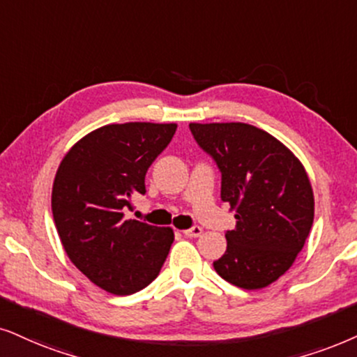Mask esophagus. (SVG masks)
<instances>
[{"instance_id": "esophagus-1", "label": "esophagus", "mask_w": 357, "mask_h": 357, "mask_svg": "<svg viewBox=\"0 0 357 357\" xmlns=\"http://www.w3.org/2000/svg\"><path fill=\"white\" fill-rule=\"evenodd\" d=\"M183 234L186 237H199L202 234V227H199V225H194V227L191 229H186V231H183Z\"/></svg>"}]
</instances>
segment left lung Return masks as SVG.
<instances>
[{
	"label": "left lung",
	"instance_id": "obj_1",
	"mask_svg": "<svg viewBox=\"0 0 357 357\" xmlns=\"http://www.w3.org/2000/svg\"><path fill=\"white\" fill-rule=\"evenodd\" d=\"M222 173L220 197L236 211L227 250L214 261L220 277L245 290L277 282L303 249L314 218V196L301 161L280 139L254 125L189 123Z\"/></svg>",
	"mask_w": 357,
	"mask_h": 357
}]
</instances>
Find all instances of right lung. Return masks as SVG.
I'll list each match as a JSON object with an SVG mask.
<instances>
[{"label": "right lung", "mask_w": 357, "mask_h": 357, "mask_svg": "<svg viewBox=\"0 0 357 357\" xmlns=\"http://www.w3.org/2000/svg\"><path fill=\"white\" fill-rule=\"evenodd\" d=\"M176 123L128 121L100 126L80 138L59 165L52 215L72 264L112 295L150 285L174 241L171 227L125 219L145 194V174L168 146Z\"/></svg>", "instance_id": "right-lung-1"}]
</instances>
